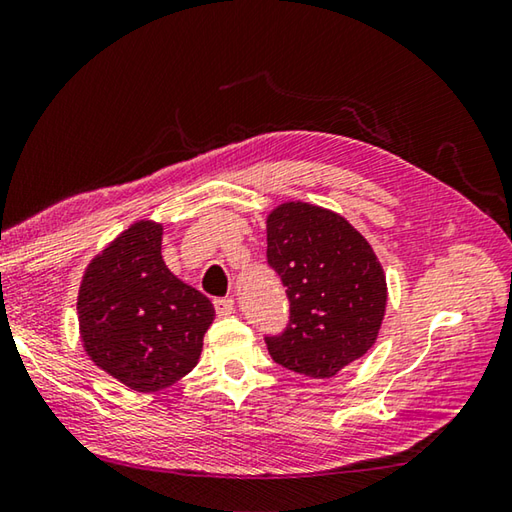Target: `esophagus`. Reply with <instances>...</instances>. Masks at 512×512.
Here are the masks:
<instances>
[{
  "label": "esophagus",
  "mask_w": 512,
  "mask_h": 512,
  "mask_svg": "<svg viewBox=\"0 0 512 512\" xmlns=\"http://www.w3.org/2000/svg\"><path fill=\"white\" fill-rule=\"evenodd\" d=\"M215 311L219 318H228L235 311V300L232 297H219V300H215Z\"/></svg>",
  "instance_id": "1"
}]
</instances>
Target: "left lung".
I'll return each mask as SVG.
<instances>
[{
	"label": "left lung",
	"mask_w": 512,
	"mask_h": 512,
	"mask_svg": "<svg viewBox=\"0 0 512 512\" xmlns=\"http://www.w3.org/2000/svg\"><path fill=\"white\" fill-rule=\"evenodd\" d=\"M266 262L288 297L271 358L297 374L331 378L376 342L387 304L385 273L345 217L311 203L277 206L266 221Z\"/></svg>",
	"instance_id": "obj_1"
}]
</instances>
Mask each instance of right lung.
<instances>
[{
    "label": "right lung",
    "instance_id": "right-lung-1",
    "mask_svg": "<svg viewBox=\"0 0 512 512\" xmlns=\"http://www.w3.org/2000/svg\"><path fill=\"white\" fill-rule=\"evenodd\" d=\"M163 226L136 221L91 259L78 293L89 358L136 392H159L199 362L215 306L170 273Z\"/></svg>",
    "mask_w": 512,
    "mask_h": 512
}]
</instances>
